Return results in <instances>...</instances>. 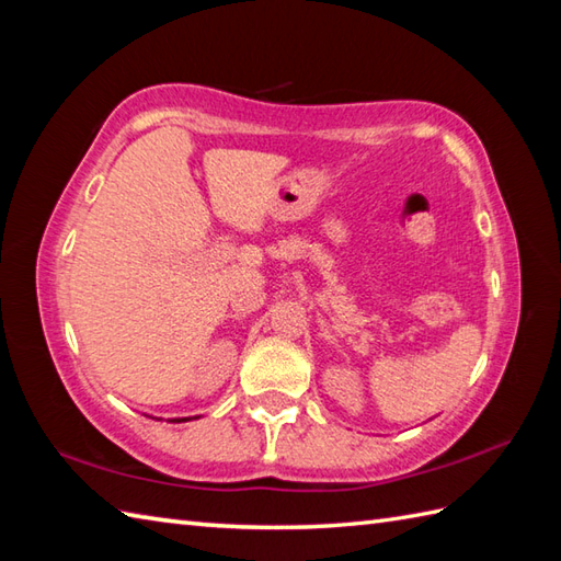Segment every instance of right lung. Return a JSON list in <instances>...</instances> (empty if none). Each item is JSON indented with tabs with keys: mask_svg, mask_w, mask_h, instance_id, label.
Masks as SVG:
<instances>
[{
	"mask_svg": "<svg viewBox=\"0 0 561 561\" xmlns=\"http://www.w3.org/2000/svg\"><path fill=\"white\" fill-rule=\"evenodd\" d=\"M190 420V416H181V420H173V422H187Z\"/></svg>",
	"mask_w": 561,
	"mask_h": 561,
	"instance_id": "add662e5",
	"label": "right lung"
}]
</instances>
